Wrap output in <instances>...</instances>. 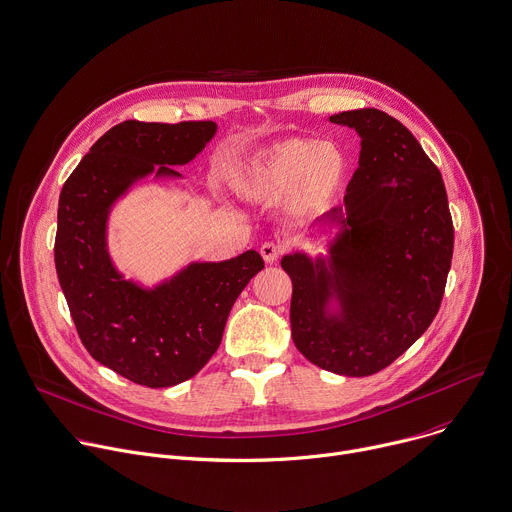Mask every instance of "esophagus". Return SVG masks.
<instances>
[{"mask_svg":"<svg viewBox=\"0 0 512 512\" xmlns=\"http://www.w3.org/2000/svg\"><path fill=\"white\" fill-rule=\"evenodd\" d=\"M261 257L265 263H275L281 257V249L275 243H263L261 245Z\"/></svg>","mask_w":512,"mask_h":512,"instance_id":"obj_1","label":"esophagus"}]
</instances>
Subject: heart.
I'll use <instances>...</instances> for the list:
<instances>
[{"instance_id":"1","label":"heart","mask_w":512,"mask_h":512,"mask_svg":"<svg viewBox=\"0 0 512 512\" xmlns=\"http://www.w3.org/2000/svg\"><path fill=\"white\" fill-rule=\"evenodd\" d=\"M235 197L255 205H283L293 219H315L333 209L350 181V158L333 142L285 138L257 148L227 168Z\"/></svg>"}]
</instances>
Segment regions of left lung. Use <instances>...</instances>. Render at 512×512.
<instances>
[{"instance_id": "left-lung-1", "label": "left lung", "mask_w": 512, "mask_h": 512, "mask_svg": "<svg viewBox=\"0 0 512 512\" xmlns=\"http://www.w3.org/2000/svg\"><path fill=\"white\" fill-rule=\"evenodd\" d=\"M329 122L354 128L360 160L344 205L317 219L323 251L283 255L293 283L291 337L315 366L372 376L402 356L438 313L454 229L440 170L414 134L376 108Z\"/></svg>"}]
</instances>
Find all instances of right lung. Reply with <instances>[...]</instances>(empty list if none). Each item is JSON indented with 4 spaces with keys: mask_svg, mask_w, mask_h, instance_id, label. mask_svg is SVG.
<instances>
[{
    "mask_svg": "<svg viewBox=\"0 0 512 512\" xmlns=\"http://www.w3.org/2000/svg\"><path fill=\"white\" fill-rule=\"evenodd\" d=\"M217 122L126 120L94 142L58 203L56 271L82 344L122 378L168 388L193 378L217 352L239 293L263 269L249 249L225 261H189L144 285L116 267L108 247L114 207L152 181H179L215 138Z\"/></svg>",
    "mask_w": 512,
    "mask_h": 512,
    "instance_id": "obj_1",
    "label": "right lung"
}]
</instances>
